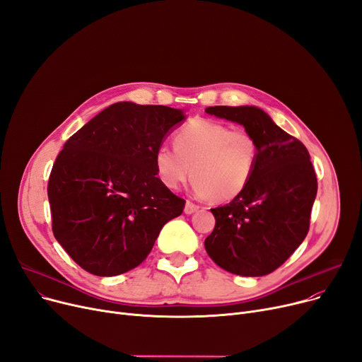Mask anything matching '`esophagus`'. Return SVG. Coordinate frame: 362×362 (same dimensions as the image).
<instances>
[{
    "instance_id": "1",
    "label": "esophagus",
    "mask_w": 362,
    "mask_h": 362,
    "mask_svg": "<svg viewBox=\"0 0 362 362\" xmlns=\"http://www.w3.org/2000/svg\"><path fill=\"white\" fill-rule=\"evenodd\" d=\"M198 210H199L198 205H195V204L191 202V201H186V205H185V213H186V214H194V213H197Z\"/></svg>"
}]
</instances>
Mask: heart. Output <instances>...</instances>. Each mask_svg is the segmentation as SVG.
<instances>
[{
  "instance_id": "obj_1",
  "label": "heart",
  "mask_w": 362,
  "mask_h": 362,
  "mask_svg": "<svg viewBox=\"0 0 362 362\" xmlns=\"http://www.w3.org/2000/svg\"><path fill=\"white\" fill-rule=\"evenodd\" d=\"M173 144L175 149L161 145L154 154L157 177L168 189H179L192 175L199 195L223 204L240 197L254 179L259 146L250 130L194 119L176 132Z\"/></svg>"
}]
</instances>
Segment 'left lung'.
Instances as JSON below:
<instances>
[{
	"label": "left lung",
	"mask_w": 362,
	"mask_h": 362,
	"mask_svg": "<svg viewBox=\"0 0 362 362\" xmlns=\"http://www.w3.org/2000/svg\"><path fill=\"white\" fill-rule=\"evenodd\" d=\"M208 114L236 122L255 136L259 160L245 192L211 208L213 233L205 251L223 270L246 277L273 273L310 230L317 176L308 149L257 107H208Z\"/></svg>",
	"instance_id": "1"
}]
</instances>
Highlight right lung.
Listing matches in <instances>:
<instances>
[{
  "label": "right lung",
  "mask_w": 362,
  "mask_h": 362,
  "mask_svg": "<svg viewBox=\"0 0 362 362\" xmlns=\"http://www.w3.org/2000/svg\"><path fill=\"white\" fill-rule=\"evenodd\" d=\"M185 119L165 105L116 103L64 144L48 180L52 233L95 276L126 273L148 257L185 199L165 187L156 149Z\"/></svg>",
  "instance_id": "1"
}]
</instances>
